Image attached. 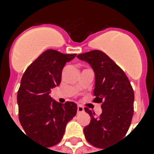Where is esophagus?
<instances>
[{
	"instance_id": "obj_1",
	"label": "esophagus",
	"mask_w": 154,
	"mask_h": 154,
	"mask_svg": "<svg viewBox=\"0 0 154 154\" xmlns=\"http://www.w3.org/2000/svg\"><path fill=\"white\" fill-rule=\"evenodd\" d=\"M84 111V108L81 106H77V113H81V112H83Z\"/></svg>"
}]
</instances>
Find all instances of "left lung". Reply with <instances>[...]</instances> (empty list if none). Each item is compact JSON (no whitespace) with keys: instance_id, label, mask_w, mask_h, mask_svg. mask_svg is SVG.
<instances>
[{"instance_id":"8db88e82","label":"left lung","mask_w":154,"mask_h":154,"mask_svg":"<svg viewBox=\"0 0 154 154\" xmlns=\"http://www.w3.org/2000/svg\"><path fill=\"white\" fill-rule=\"evenodd\" d=\"M77 57L92 67L95 73L93 101L102 103V113L99 117L85 108L90 115L91 122L84 128V134L91 145L106 149L128 132L134 115V91L124 71L103 52L92 50Z\"/></svg>"}]
</instances>
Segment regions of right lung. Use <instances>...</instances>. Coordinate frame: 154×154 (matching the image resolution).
<instances>
[{
	"label": "right lung",
	"mask_w": 154,
	"mask_h": 154,
	"mask_svg": "<svg viewBox=\"0 0 154 154\" xmlns=\"http://www.w3.org/2000/svg\"><path fill=\"white\" fill-rule=\"evenodd\" d=\"M76 55L46 50L29 66L21 78L17 93L20 125L27 135L48 147L60 142L67 122L77 114L74 102L61 104L50 97L51 90L60 84L65 64Z\"/></svg>",
	"instance_id": "1"
}]
</instances>
